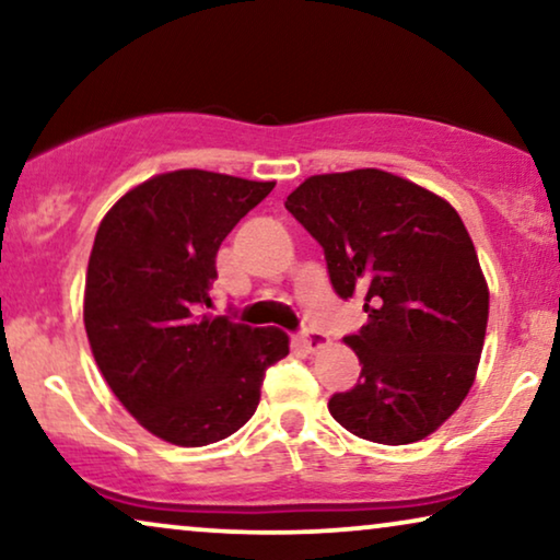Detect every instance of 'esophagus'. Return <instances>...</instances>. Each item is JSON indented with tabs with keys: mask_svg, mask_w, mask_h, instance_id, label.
<instances>
[{
	"mask_svg": "<svg viewBox=\"0 0 560 560\" xmlns=\"http://www.w3.org/2000/svg\"><path fill=\"white\" fill-rule=\"evenodd\" d=\"M298 341L303 343L305 351H318V349H324L326 343H328V336L316 331V328H305V331L298 334Z\"/></svg>",
	"mask_w": 560,
	"mask_h": 560,
	"instance_id": "34e87169",
	"label": "esophagus"
}]
</instances>
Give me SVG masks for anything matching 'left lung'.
I'll use <instances>...</instances> for the list:
<instances>
[{
    "label": "left lung",
    "instance_id": "obj_1",
    "mask_svg": "<svg viewBox=\"0 0 560 560\" xmlns=\"http://www.w3.org/2000/svg\"><path fill=\"white\" fill-rule=\"evenodd\" d=\"M285 209L324 247L336 295H364L349 334L362 374L328 400L359 439L402 446L433 433L469 393L489 293L454 206L393 173L311 175Z\"/></svg>",
    "mask_w": 560,
    "mask_h": 560
}]
</instances>
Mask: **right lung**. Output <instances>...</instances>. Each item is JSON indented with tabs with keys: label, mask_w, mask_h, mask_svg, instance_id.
Instances as JSON below:
<instances>
[{
	"label": "right lung",
	"mask_w": 560,
	"mask_h": 560,
	"mask_svg": "<svg viewBox=\"0 0 560 560\" xmlns=\"http://www.w3.org/2000/svg\"><path fill=\"white\" fill-rule=\"evenodd\" d=\"M275 183L175 171L121 196L89 257L83 324L106 385L158 439L206 446L255 416L288 334L206 318L217 252Z\"/></svg>",
	"instance_id": "add662e5"
}]
</instances>
